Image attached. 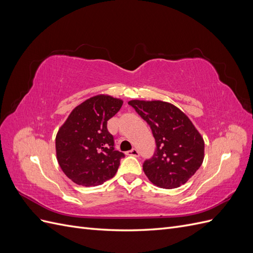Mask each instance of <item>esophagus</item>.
Segmentation results:
<instances>
[{"label": "esophagus", "mask_w": 253, "mask_h": 253, "mask_svg": "<svg viewBox=\"0 0 253 253\" xmlns=\"http://www.w3.org/2000/svg\"><path fill=\"white\" fill-rule=\"evenodd\" d=\"M126 155H131V156L138 157V156H139V152H138V150L132 149L131 151H127V152H126Z\"/></svg>", "instance_id": "obj_1"}]
</instances>
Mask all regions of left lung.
<instances>
[{"mask_svg":"<svg viewBox=\"0 0 253 253\" xmlns=\"http://www.w3.org/2000/svg\"><path fill=\"white\" fill-rule=\"evenodd\" d=\"M150 126L156 142L152 158L143 163V172L155 186L178 188L203 164L205 142L187 115L175 105L160 101L127 102Z\"/></svg>","mask_w":253,"mask_h":253,"instance_id":"obj_1","label":"left lung"}]
</instances>
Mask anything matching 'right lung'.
Here are the masks:
<instances>
[{
  "label": "right lung",
  "mask_w": 253,
  "mask_h": 253,
  "mask_svg": "<svg viewBox=\"0 0 253 253\" xmlns=\"http://www.w3.org/2000/svg\"><path fill=\"white\" fill-rule=\"evenodd\" d=\"M124 101L97 95L72 111L56 136V153L61 169L75 183L85 187L102 185L116 174L124 153L114 148L108 120Z\"/></svg>",
  "instance_id": "add662e5"
}]
</instances>
